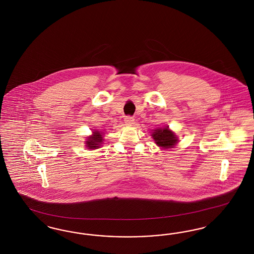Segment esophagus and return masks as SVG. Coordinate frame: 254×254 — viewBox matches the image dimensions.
Instances as JSON below:
<instances>
[{
    "instance_id": "esophagus-1",
    "label": "esophagus",
    "mask_w": 254,
    "mask_h": 254,
    "mask_svg": "<svg viewBox=\"0 0 254 254\" xmlns=\"http://www.w3.org/2000/svg\"><path fill=\"white\" fill-rule=\"evenodd\" d=\"M125 123H126V125H127V126H132L133 123H134V118L131 117V116H126V117H125Z\"/></svg>"
}]
</instances>
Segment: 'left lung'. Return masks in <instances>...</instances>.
<instances>
[{"label": "left lung", "instance_id": "left-lung-1", "mask_svg": "<svg viewBox=\"0 0 254 254\" xmlns=\"http://www.w3.org/2000/svg\"><path fill=\"white\" fill-rule=\"evenodd\" d=\"M153 139L157 145H159L162 148H172L176 143L179 142L178 137L174 132L171 131L168 127H163V128H156L153 129L152 134H151Z\"/></svg>", "mask_w": 254, "mask_h": 254}]
</instances>
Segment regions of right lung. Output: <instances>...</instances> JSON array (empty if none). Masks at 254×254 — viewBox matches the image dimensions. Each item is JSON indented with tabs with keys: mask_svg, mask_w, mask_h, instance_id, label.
Returning <instances> with one entry per match:
<instances>
[{
	"mask_svg": "<svg viewBox=\"0 0 254 254\" xmlns=\"http://www.w3.org/2000/svg\"><path fill=\"white\" fill-rule=\"evenodd\" d=\"M103 135L104 133H101L98 130H94L92 132V135L88 137L86 141V146L89 149H96L101 146V143H103Z\"/></svg>",
	"mask_w": 254,
	"mask_h": 254,
	"instance_id": "right-lung-1",
	"label": "right lung"
}]
</instances>
